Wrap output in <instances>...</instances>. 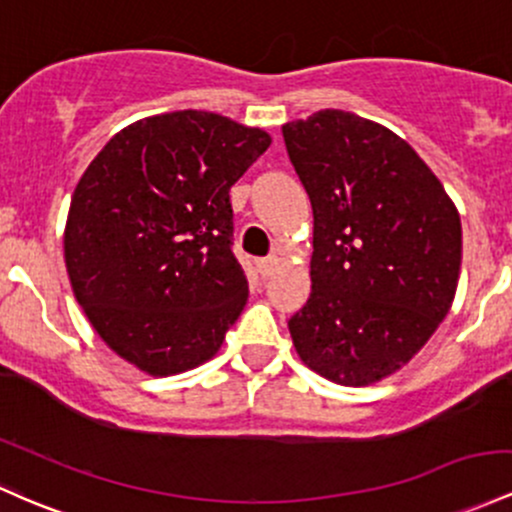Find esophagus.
Segmentation results:
<instances>
[{
	"label": "esophagus",
	"mask_w": 512,
	"mask_h": 512,
	"mask_svg": "<svg viewBox=\"0 0 512 512\" xmlns=\"http://www.w3.org/2000/svg\"><path fill=\"white\" fill-rule=\"evenodd\" d=\"M277 265H279L277 257H265V260H257V272H260L262 277H269V274L277 269Z\"/></svg>",
	"instance_id": "1"
}]
</instances>
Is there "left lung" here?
<instances>
[{
  "label": "left lung",
  "mask_w": 512,
  "mask_h": 512,
  "mask_svg": "<svg viewBox=\"0 0 512 512\" xmlns=\"http://www.w3.org/2000/svg\"><path fill=\"white\" fill-rule=\"evenodd\" d=\"M313 209L311 296L289 320L303 364L367 386L408 364L449 313L462 223L440 179L389 128L340 109L282 126Z\"/></svg>",
  "instance_id": "obj_1"
}]
</instances>
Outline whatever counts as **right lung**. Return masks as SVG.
Listing matches in <instances>:
<instances>
[{"label":"right lung","instance_id":"obj_1","mask_svg":"<svg viewBox=\"0 0 512 512\" xmlns=\"http://www.w3.org/2000/svg\"><path fill=\"white\" fill-rule=\"evenodd\" d=\"M272 143L211 111L131 123L89 162L65 226L75 299L99 338L143 372L211 359L247 301L230 187Z\"/></svg>","mask_w":512,"mask_h":512}]
</instances>
